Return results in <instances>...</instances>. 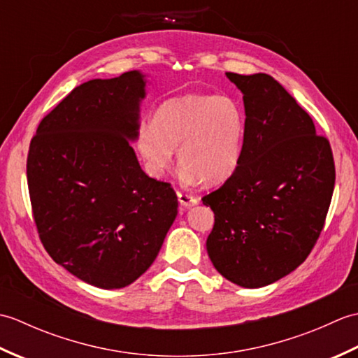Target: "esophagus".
Returning a JSON list of instances; mask_svg holds the SVG:
<instances>
[{
    "instance_id": "1",
    "label": "esophagus",
    "mask_w": 358,
    "mask_h": 358,
    "mask_svg": "<svg viewBox=\"0 0 358 358\" xmlns=\"http://www.w3.org/2000/svg\"><path fill=\"white\" fill-rule=\"evenodd\" d=\"M177 196H178V201H180L181 206H185V208L195 206V204L199 203V199H196L195 195L183 192V191H178V192H177Z\"/></svg>"
}]
</instances>
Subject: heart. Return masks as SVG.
I'll return each instance as SVG.
<instances>
[{"label": "heart", "instance_id": "b5f03b06", "mask_svg": "<svg viewBox=\"0 0 358 358\" xmlns=\"http://www.w3.org/2000/svg\"><path fill=\"white\" fill-rule=\"evenodd\" d=\"M246 136V113L231 95L185 94L158 106L152 127L136 135V149L152 177L169 169L177 150L187 180L215 185L237 169Z\"/></svg>", "mask_w": 358, "mask_h": 358}]
</instances>
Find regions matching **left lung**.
I'll use <instances>...</instances> for the list:
<instances>
[{
  "mask_svg": "<svg viewBox=\"0 0 358 358\" xmlns=\"http://www.w3.org/2000/svg\"><path fill=\"white\" fill-rule=\"evenodd\" d=\"M243 92L246 136L237 169L203 196L214 210L206 248L232 283L262 287L306 260L336 185L329 140L271 75L227 72Z\"/></svg>",
  "mask_w": 358,
  "mask_h": 358,
  "instance_id": "1",
  "label": "left lung"
}]
</instances>
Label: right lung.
Masks as SVG:
<instances>
[{"mask_svg":"<svg viewBox=\"0 0 358 358\" xmlns=\"http://www.w3.org/2000/svg\"><path fill=\"white\" fill-rule=\"evenodd\" d=\"M146 81L136 71L75 87L36 129L27 186L52 260L103 289H120L154 263L177 217L169 183L143 172L138 135Z\"/></svg>","mask_w":358,"mask_h":358,"instance_id":"1","label":"right lung"}]
</instances>
